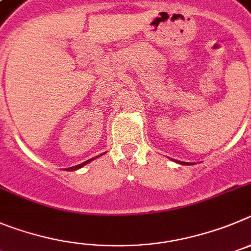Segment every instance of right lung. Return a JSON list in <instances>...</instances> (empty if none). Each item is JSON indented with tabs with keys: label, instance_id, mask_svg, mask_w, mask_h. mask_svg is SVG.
<instances>
[{
	"label": "right lung",
	"instance_id": "add662e5",
	"mask_svg": "<svg viewBox=\"0 0 251 251\" xmlns=\"http://www.w3.org/2000/svg\"><path fill=\"white\" fill-rule=\"evenodd\" d=\"M91 160H92V159L87 160V161L82 162V164H80V165H76V166H72V168H69V169H66V170H69V171H72V170H77V169L82 168V166H85V165H86V164H89V162L91 161Z\"/></svg>",
	"mask_w": 251,
	"mask_h": 251
}]
</instances>
